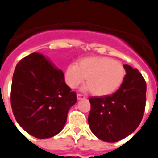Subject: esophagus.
<instances>
[{
	"label": "esophagus",
	"mask_w": 158,
	"mask_h": 158,
	"mask_svg": "<svg viewBox=\"0 0 158 158\" xmlns=\"http://www.w3.org/2000/svg\"><path fill=\"white\" fill-rule=\"evenodd\" d=\"M77 98L78 100H83V99H85L86 97L81 94H77Z\"/></svg>",
	"instance_id": "34e87169"
}]
</instances>
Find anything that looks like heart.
I'll return each instance as SVG.
<instances>
[{"label": "heart", "instance_id": "heart-1", "mask_svg": "<svg viewBox=\"0 0 158 158\" xmlns=\"http://www.w3.org/2000/svg\"><path fill=\"white\" fill-rule=\"evenodd\" d=\"M86 77L84 90L96 96L110 95L119 88L125 77V69L119 62L107 57H87L76 64H69L65 71L69 87L76 89Z\"/></svg>", "mask_w": 158, "mask_h": 158}]
</instances>
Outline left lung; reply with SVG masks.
<instances>
[{
    "label": "left lung",
    "instance_id": "1",
    "mask_svg": "<svg viewBox=\"0 0 158 158\" xmlns=\"http://www.w3.org/2000/svg\"><path fill=\"white\" fill-rule=\"evenodd\" d=\"M123 67L126 76L115 93L89 99V125L93 135L104 142H118L129 136L144 114L146 81L137 69L126 64Z\"/></svg>",
    "mask_w": 158,
    "mask_h": 158
}]
</instances>
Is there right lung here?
Segmentation results:
<instances>
[{"mask_svg": "<svg viewBox=\"0 0 158 158\" xmlns=\"http://www.w3.org/2000/svg\"><path fill=\"white\" fill-rule=\"evenodd\" d=\"M77 95L65 82L64 73L47 57L32 53L16 65L12 77L11 105L26 132L48 139L63 129Z\"/></svg>", "mask_w": 158, "mask_h": 158, "instance_id": "right-lung-1", "label": "right lung"}]
</instances>
